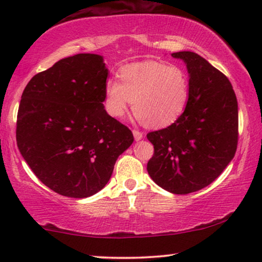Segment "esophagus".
<instances>
[{"label":"esophagus","mask_w":262,"mask_h":262,"mask_svg":"<svg viewBox=\"0 0 262 262\" xmlns=\"http://www.w3.org/2000/svg\"><path fill=\"white\" fill-rule=\"evenodd\" d=\"M132 132H134V137H135L136 141H141V139L143 138V134H142L141 131H138V130H134Z\"/></svg>","instance_id":"esophagus-1"}]
</instances>
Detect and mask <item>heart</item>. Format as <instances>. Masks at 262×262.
<instances>
[{"label": "heart", "mask_w": 262, "mask_h": 262, "mask_svg": "<svg viewBox=\"0 0 262 262\" xmlns=\"http://www.w3.org/2000/svg\"><path fill=\"white\" fill-rule=\"evenodd\" d=\"M120 82H106V102L110 113L121 117L130 103L142 124L164 127L174 123L186 108L189 78L181 67L155 60L128 64L119 73Z\"/></svg>", "instance_id": "obj_1"}]
</instances>
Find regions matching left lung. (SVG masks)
<instances>
[{"mask_svg": "<svg viewBox=\"0 0 262 262\" xmlns=\"http://www.w3.org/2000/svg\"><path fill=\"white\" fill-rule=\"evenodd\" d=\"M189 76L184 113L169 126L149 132L154 145L148 173L174 194L199 191L220 177L234 159L238 139L237 99L230 81L198 53H171Z\"/></svg>", "mask_w": 262, "mask_h": 262, "instance_id": "1", "label": "left lung"}]
</instances>
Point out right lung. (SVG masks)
I'll return each instance as SVG.
<instances>
[{
    "label": "right lung",
    "instance_id": "1",
    "mask_svg": "<svg viewBox=\"0 0 262 262\" xmlns=\"http://www.w3.org/2000/svg\"><path fill=\"white\" fill-rule=\"evenodd\" d=\"M105 66L94 53L63 58L32 77L21 95L17 148L35 177L60 195L98 193L134 142L103 106Z\"/></svg>",
    "mask_w": 262,
    "mask_h": 262
}]
</instances>
